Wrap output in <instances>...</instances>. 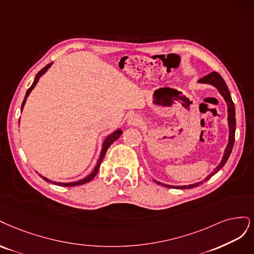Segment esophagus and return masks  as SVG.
Wrapping results in <instances>:
<instances>
[{
	"label": "esophagus",
	"mask_w": 254,
	"mask_h": 254,
	"mask_svg": "<svg viewBox=\"0 0 254 254\" xmlns=\"http://www.w3.org/2000/svg\"><path fill=\"white\" fill-rule=\"evenodd\" d=\"M127 124L129 126H140L141 125V120L139 119L137 116H130L127 120Z\"/></svg>",
	"instance_id": "34e87169"
}]
</instances>
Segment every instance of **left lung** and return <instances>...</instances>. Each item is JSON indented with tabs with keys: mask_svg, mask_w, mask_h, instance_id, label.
<instances>
[{
	"mask_svg": "<svg viewBox=\"0 0 254 254\" xmlns=\"http://www.w3.org/2000/svg\"><path fill=\"white\" fill-rule=\"evenodd\" d=\"M198 82L200 83H207V84H211L215 86L218 92L220 93V95H222L224 97L225 101L227 102V105H228V125H229V142H228V145L227 148L225 150V154H224V157L222 159V161H220L219 165L215 168V170L212 172V173L206 177V179H204L203 182H207L208 179L211 178L212 175H214L215 173H217V172L222 169L225 165L226 162L229 158V156H230V154L232 152V149H233V144H234V140H235V125H236V121H235V109H234V103L232 101V98H231V95L230 93H229V89L227 87V84L225 82V80L222 78V76L219 75L218 72L216 71H212L211 73H209V75L202 77L201 79H199ZM203 182H200V183H196V184H193V185H189V186H178V187H174V186H169V185H162L165 186L167 188H175V189H191V188H194V187H197L199 186L200 184H202ZM157 184L161 185L160 183L157 182Z\"/></svg>",
	"mask_w": 254,
	"mask_h": 254,
	"instance_id": "1",
	"label": "left lung"
}]
</instances>
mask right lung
<instances>
[{
	"instance_id": "add662e5",
	"label": "right lung",
	"mask_w": 254,
	"mask_h": 254,
	"mask_svg": "<svg viewBox=\"0 0 254 254\" xmlns=\"http://www.w3.org/2000/svg\"><path fill=\"white\" fill-rule=\"evenodd\" d=\"M52 65V63H50V64H47L45 67H43L42 69H41L37 75H36V78H35V80H34V83L31 84V86L27 89V92H26V94H25V98H24V100H23V103H22V110H23V106H24V104H25V102H26V99H27V97H28V95L30 94V92L32 91V89H34V87L36 86V84H37V82L39 81V78L43 75V73L50 68V66ZM121 134H122V130L120 129V128H118V129H116L115 132H113L111 135H109L108 137H106L105 139H104V141H103V145H102V151H101V154H100V157H99V159H98V162H97V166H96V168L94 169V171L92 172L91 174H89L87 177H85V178H83V179H81V181H78V182H73V183H56V182H52V181H50V179H47V178H45V177H43V176H41L42 177L44 181H46V182H48V183H52V184H55V185H61V186H64V187H73V186H79V185H83V184H86V183H88V182H91L92 179L97 175V173H98V170H99V167H100V165H101V162H102V160H103V158H104V156H105V154H106V151H108V149L110 148L111 146V144L114 142V141H116L117 139L121 136Z\"/></svg>"
}]
</instances>
